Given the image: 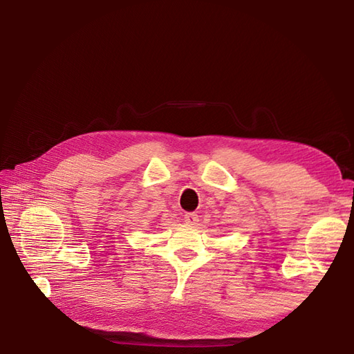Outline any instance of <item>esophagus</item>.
<instances>
[{
	"label": "esophagus",
	"mask_w": 354,
	"mask_h": 354,
	"mask_svg": "<svg viewBox=\"0 0 354 354\" xmlns=\"http://www.w3.org/2000/svg\"><path fill=\"white\" fill-rule=\"evenodd\" d=\"M184 220H185V223H187V225L196 226V225H198V221H200V217H198V214L189 212V214L184 215Z\"/></svg>",
	"instance_id": "obj_1"
}]
</instances>
